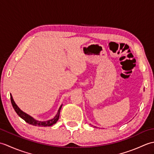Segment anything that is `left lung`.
I'll list each match as a JSON object with an SVG mask.
<instances>
[{
  "mask_svg": "<svg viewBox=\"0 0 154 154\" xmlns=\"http://www.w3.org/2000/svg\"><path fill=\"white\" fill-rule=\"evenodd\" d=\"M143 91H144V90H143Z\"/></svg>",
  "mask_w": 154,
  "mask_h": 154,
  "instance_id": "1",
  "label": "left lung"
}]
</instances>
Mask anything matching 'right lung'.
Here are the masks:
<instances>
[{
  "label": "right lung",
  "mask_w": 154,
  "mask_h": 154,
  "mask_svg": "<svg viewBox=\"0 0 154 154\" xmlns=\"http://www.w3.org/2000/svg\"><path fill=\"white\" fill-rule=\"evenodd\" d=\"M11 100L12 105L13 108H14V110L16 111V112L17 113L18 115L20 117L21 119L25 120L27 123L32 124V125H33V126H51L52 125H54V124L56 123L57 121L59 120V118H60V110L61 109L62 105H63V104H61V105L60 106V109H59V110L57 111V113L56 114V115L54 116V118H53V119L48 120L47 121H39V120L34 119L33 117L30 116L29 114H26L24 112H23V111L17 106V104L15 103L11 94Z\"/></svg>",
  "instance_id": "add662e5"
}]
</instances>
